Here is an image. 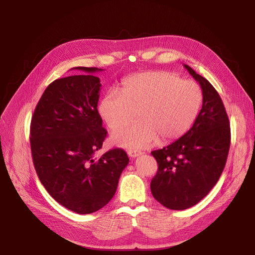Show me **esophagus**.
<instances>
[{"label": "esophagus", "instance_id": "esophagus-1", "mask_svg": "<svg viewBox=\"0 0 255 255\" xmlns=\"http://www.w3.org/2000/svg\"><path fill=\"white\" fill-rule=\"evenodd\" d=\"M141 154H142V152L136 151V150H129V151H128V155H129L130 157H132V158L138 157V156H140Z\"/></svg>", "mask_w": 255, "mask_h": 255}]
</instances>
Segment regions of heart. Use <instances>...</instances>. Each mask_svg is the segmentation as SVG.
<instances>
[{
    "mask_svg": "<svg viewBox=\"0 0 255 255\" xmlns=\"http://www.w3.org/2000/svg\"><path fill=\"white\" fill-rule=\"evenodd\" d=\"M203 101L199 86L171 72H142L127 77L121 93L112 90L99 104V114L112 130L127 125L137 114L138 122L112 136L125 148L142 149L177 140L188 131Z\"/></svg>",
    "mask_w": 255,
    "mask_h": 255,
    "instance_id": "heart-1",
    "label": "heart"
}]
</instances>
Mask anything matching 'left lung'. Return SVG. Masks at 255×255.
Returning a JSON list of instances; mask_svg holds the SVG:
<instances>
[{
    "label": "left lung",
    "mask_w": 255,
    "mask_h": 255,
    "mask_svg": "<svg viewBox=\"0 0 255 255\" xmlns=\"http://www.w3.org/2000/svg\"><path fill=\"white\" fill-rule=\"evenodd\" d=\"M184 67L202 88V110L182 137L151 152L158 163L152 194L170 210L188 209L208 195L221 176L231 145L230 121L218 92L191 67Z\"/></svg>",
    "instance_id": "obj_1"
}]
</instances>
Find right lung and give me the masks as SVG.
<instances>
[{
  "instance_id": "add662e5",
  "label": "right lung",
  "mask_w": 255,
  "mask_h": 255,
  "mask_svg": "<svg viewBox=\"0 0 255 255\" xmlns=\"http://www.w3.org/2000/svg\"><path fill=\"white\" fill-rule=\"evenodd\" d=\"M87 75L52 82L31 121V151L40 182L63 207L78 214L100 210L114 197L126 152L113 149L96 158L107 131L97 105L100 79L96 67H75Z\"/></svg>"
}]
</instances>
